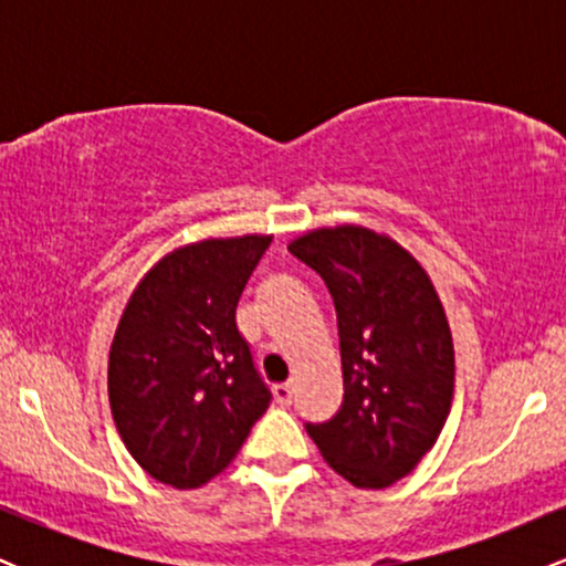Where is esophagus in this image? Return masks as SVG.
I'll return each instance as SVG.
<instances>
[{
    "instance_id": "esophagus-1",
    "label": "esophagus",
    "mask_w": 566,
    "mask_h": 566,
    "mask_svg": "<svg viewBox=\"0 0 566 566\" xmlns=\"http://www.w3.org/2000/svg\"><path fill=\"white\" fill-rule=\"evenodd\" d=\"M292 382H276L274 386V399H276V405H282V407H287V405H292Z\"/></svg>"
}]
</instances>
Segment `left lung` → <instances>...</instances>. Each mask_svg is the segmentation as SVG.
<instances>
[{"instance_id": "1", "label": "left lung", "mask_w": 566, "mask_h": 566, "mask_svg": "<svg viewBox=\"0 0 566 566\" xmlns=\"http://www.w3.org/2000/svg\"><path fill=\"white\" fill-rule=\"evenodd\" d=\"M290 252L327 284L337 311L343 405L305 423L329 469L361 490L407 476L437 444L452 407L454 348L426 269L365 226L314 229Z\"/></svg>"}]
</instances>
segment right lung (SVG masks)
<instances>
[{
	"label": "right lung",
	"mask_w": 566,
	"mask_h": 566,
	"mask_svg": "<svg viewBox=\"0 0 566 566\" xmlns=\"http://www.w3.org/2000/svg\"><path fill=\"white\" fill-rule=\"evenodd\" d=\"M271 237L178 247L140 279L108 354V401L127 452L175 490L207 484L269 409L237 303Z\"/></svg>",
	"instance_id": "obj_1"
}]
</instances>
